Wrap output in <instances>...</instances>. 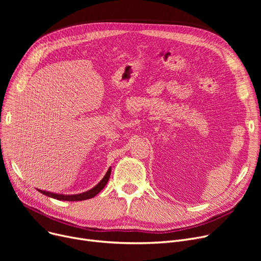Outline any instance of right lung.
<instances>
[{"label":"right lung","mask_w":261,"mask_h":261,"mask_svg":"<svg viewBox=\"0 0 261 261\" xmlns=\"http://www.w3.org/2000/svg\"><path fill=\"white\" fill-rule=\"evenodd\" d=\"M110 174H111V168H109V170L107 171L106 175L103 176V179L96 185L94 188L86 191V193H82V194H78V195H71V196H65V195H58V194H51L48 193V191H43V190H39L41 194H43L45 196H48L50 198L54 199H57L60 201H82V200H87V199H91L93 197H95L98 193L102 190V188L106 186V184L109 181V177Z\"/></svg>","instance_id":"1"}]
</instances>
